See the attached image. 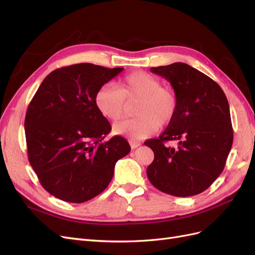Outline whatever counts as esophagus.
Returning <instances> with one entry per match:
<instances>
[{
	"label": "esophagus",
	"mask_w": 255,
	"mask_h": 255,
	"mask_svg": "<svg viewBox=\"0 0 255 255\" xmlns=\"http://www.w3.org/2000/svg\"><path fill=\"white\" fill-rule=\"evenodd\" d=\"M128 142H129V145H130V148H132V149H136L141 144L139 141H135V140H129Z\"/></svg>",
	"instance_id": "esophagus-1"
}]
</instances>
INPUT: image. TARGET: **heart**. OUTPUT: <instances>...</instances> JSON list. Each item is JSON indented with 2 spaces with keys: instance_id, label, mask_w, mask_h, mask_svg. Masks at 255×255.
Instances as JSON below:
<instances>
[{
  "instance_id": "1",
  "label": "heart",
  "mask_w": 255,
  "mask_h": 255,
  "mask_svg": "<svg viewBox=\"0 0 255 255\" xmlns=\"http://www.w3.org/2000/svg\"><path fill=\"white\" fill-rule=\"evenodd\" d=\"M138 100L136 118L123 120L114 126V133L132 140L143 139L157 132L159 126L171 122L177 110L173 89L161 86L160 81L149 73L135 71L118 82V87L104 85L95 97L98 111L110 121H118L125 115L127 104Z\"/></svg>"
}]
</instances>
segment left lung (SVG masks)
Wrapping results in <instances>:
<instances>
[{
  "instance_id": "1",
  "label": "left lung",
  "mask_w": 255,
  "mask_h": 255,
  "mask_svg": "<svg viewBox=\"0 0 255 255\" xmlns=\"http://www.w3.org/2000/svg\"><path fill=\"white\" fill-rule=\"evenodd\" d=\"M170 82L177 110L158 138L144 141L154 152L146 175L154 187L175 197L207 189L226 166L233 143L230 107L219 85L184 63L152 67ZM179 140L176 149L165 142Z\"/></svg>"
}]
</instances>
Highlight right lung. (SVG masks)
Returning <instances> with one entry per match:
<instances>
[{"label": "right lung", "instance_id": "1", "mask_svg": "<svg viewBox=\"0 0 255 255\" xmlns=\"http://www.w3.org/2000/svg\"><path fill=\"white\" fill-rule=\"evenodd\" d=\"M123 68L83 63L58 68L28 104L27 156L42 187L63 201L83 203L109 186L117 160L130 151L121 136L103 141L112 127L95 97Z\"/></svg>", "mask_w": 255, "mask_h": 255}]
</instances>
